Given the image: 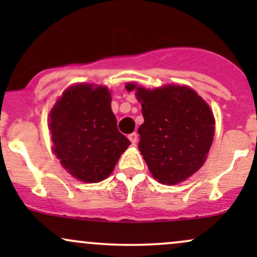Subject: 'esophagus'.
<instances>
[{
  "label": "esophagus",
  "mask_w": 257,
  "mask_h": 257,
  "mask_svg": "<svg viewBox=\"0 0 257 257\" xmlns=\"http://www.w3.org/2000/svg\"><path fill=\"white\" fill-rule=\"evenodd\" d=\"M128 139H129V140H131L132 144L138 143V139H139L138 133H132V134H129V135H128Z\"/></svg>",
  "instance_id": "esophagus-1"
}]
</instances>
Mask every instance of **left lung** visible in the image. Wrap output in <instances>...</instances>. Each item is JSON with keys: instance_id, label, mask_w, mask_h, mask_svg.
Masks as SVG:
<instances>
[{"instance_id": "1", "label": "left lung", "mask_w": 257, "mask_h": 257, "mask_svg": "<svg viewBox=\"0 0 257 257\" xmlns=\"http://www.w3.org/2000/svg\"><path fill=\"white\" fill-rule=\"evenodd\" d=\"M137 90L144 123L139 126V150L152 176L161 184L176 185L204 164L214 140L215 119L210 107L186 85Z\"/></svg>"}]
</instances>
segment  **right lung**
Wrapping results in <instances>:
<instances>
[{
    "instance_id": "obj_1",
    "label": "right lung",
    "mask_w": 257,
    "mask_h": 257,
    "mask_svg": "<svg viewBox=\"0 0 257 257\" xmlns=\"http://www.w3.org/2000/svg\"><path fill=\"white\" fill-rule=\"evenodd\" d=\"M53 152L75 179L99 182L113 172L131 141L117 129L111 93L102 85L67 88L49 113Z\"/></svg>"
}]
</instances>
